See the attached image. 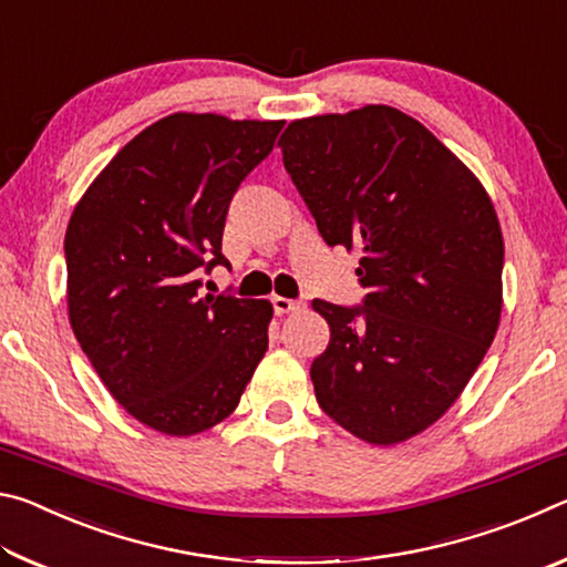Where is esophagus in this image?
<instances>
[{
  "mask_svg": "<svg viewBox=\"0 0 567 567\" xmlns=\"http://www.w3.org/2000/svg\"><path fill=\"white\" fill-rule=\"evenodd\" d=\"M272 307H275V312H277V315H287V312H297V310H302L305 302H302V300H290V297H280V295H275V297H272Z\"/></svg>",
  "mask_w": 567,
  "mask_h": 567,
  "instance_id": "obj_1",
  "label": "esophagus"
}]
</instances>
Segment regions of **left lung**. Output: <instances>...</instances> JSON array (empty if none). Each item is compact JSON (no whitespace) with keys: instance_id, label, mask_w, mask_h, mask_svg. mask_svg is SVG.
I'll return each mask as SVG.
<instances>
[{"instance_id":"left-lung-1","label":"left lung","mask_w":567,"mask_h":567,"mask_svg":"<svg viewBox=\"0 0 567 567\" xmlns=\"http://www.w3.org/2000/svg\"><path fill=\"white\" fill-rule=\"evenodd\" d=\"M285 169L330 247L360 249L362 307L312 300L320 408L370 445L420 435L463 395L503 312L493 199L425 124L388 104L287 124Z\"/></svg>"}]
</instances>
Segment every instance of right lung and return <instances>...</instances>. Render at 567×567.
Returning a JSON list of instances; mask_svg holds the SVG:
<instances>
[{
  "mask_svg": "<svg viewBox=\"0 0 567 567\" xmlns=\"http://www.w3.org/2000/svg\"><path fill=\"white\" fill-rule=\"evenodd\" d=\"M282 124L167 114L107 162L66 225L74 338L110 395L162 435L233 415L267 352L272 302L199 297L197 275L227 265L229 199Z\"/></svg>",
  "mask_w": 567,
  "mask_h": 567,
  "instance_id": "1",
  "label": "right lung"
}]
</instances>
